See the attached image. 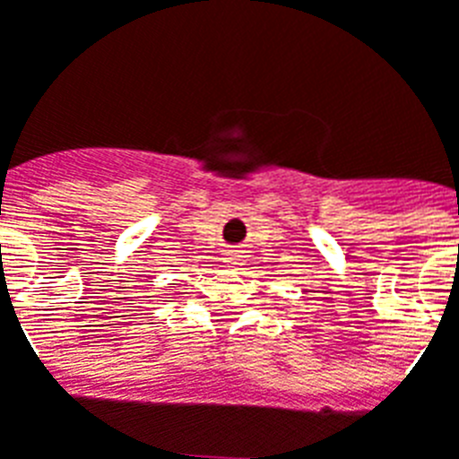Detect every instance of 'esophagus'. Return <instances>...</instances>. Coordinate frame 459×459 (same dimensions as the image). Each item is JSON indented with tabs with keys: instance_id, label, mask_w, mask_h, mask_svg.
I'll use <instances>...</instances> for the list:
<instances>
[{
	"instance_id": "34e87169",
	"label": "esophagus",
	"mask_w": 459,
	"mask_h": 459,
	"mask_svg": "<svg viewBox=\"0 0 459 459\" xmlns=\"http://www.w3.org/2000/svg\"><path fill=\"white\" fill-rule=\"evenodd\" d=\"M225 263H227V267H238V264H241V255H238V251L230 253Z\"/></svg>"
}]
</instances>
